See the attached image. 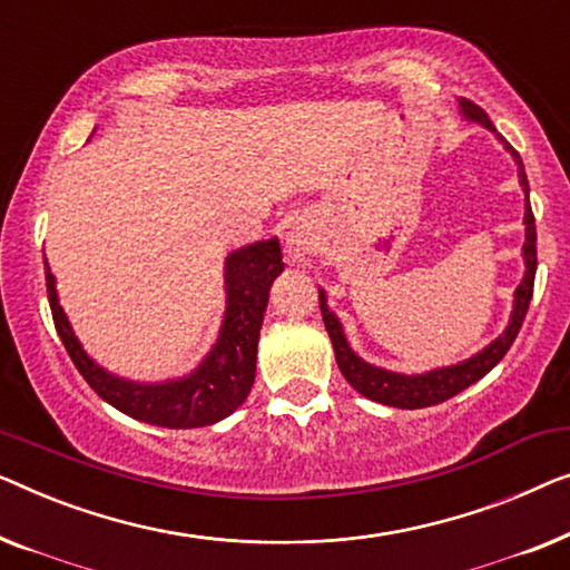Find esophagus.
I'll return each mask as SVG.
<instances>
[{
  "label": "esophagus",
  "instance_id": "obj_1",
  "mask_svg": "<svg viewBox=\"0 0 570 570\" xmlns=\"http://www.w3.org/2000/svg\"><path fill=\"white\" fill-rule=\"evenodd\" d=\"M286 247H288V253H292L294 261H299V258H304V255H307V243H304L299 235H288Z\"/></svg>",
  "mask_w": 570,
  "mask_h": 570
}]
</instances>
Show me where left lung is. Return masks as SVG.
<instances>
[{"mask_svg":"<svg viewBox=\"0 0 570 570\" xmlns=\"http://www.w3.org/2000/svg\"><path fill=\"white\" fill-rule=\"evenodd\" d=\"M460 110L462 116L472 124H480L488 128L495 139L503 144V149L511 151L517 163V175H519V186L524 190V276L519 282L517 292H514V307H511V317L509 325L503 327V333L499 338L488 343L483 351L472 354L464 362H456L452 366H439L431 368V372L423 374H403V372H390V368L374 366L364 362L362 356L351 348V343L343 333V325L335 312L327 307V294L325 288H320V312H323L327 335L333 341V351H335V362H338L341 374L346 376L351 387L356 392H362L364 397L374 400V403L390 405V407H405V411H415V407H429V405H439L444 400L454 397L456 392L468 390L470 384H475L478 380L491 372V368L507 356V351L514 343L519 327L524 323V315L529 309V299H532V286H534V271H537V229H534V216H532V206H529V183H527V173L522 165V157L517 155L514 147L503 139V136L495 131V126L491 124V118L485 116L483 108H478L475 102L470 100H460Z\"/></svg>","mask_w":570,"mask_h":570,"instance_id":"1","label":"left lung"}]
</instances>
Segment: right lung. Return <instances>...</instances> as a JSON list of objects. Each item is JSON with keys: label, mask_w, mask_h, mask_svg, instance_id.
Masks as SVG:
<instances>
[{"label": "right lung", "mask_w": 570, "mask_h": 570, "mask_svg": "<svg viewBox=\"0 0 570 570\" xmlns=\"http://www.w3.org/2000/svg\"><path fill=\"white\" fill-rule=\"evenodd\" d=\"M284 271L282 245L276 237L237 247L224 261V292L227 307L212 351L190 374L165 382H136L108 372L82 348L67 312L59 304L56 276L46 261V288L53 325L67 346L71 362L87 384L136 421L163 429H198L227 419L245 403L255 382V358L268 292Z\"/></svg>", "instance_id": "obj_1"}]
</instances>
